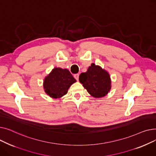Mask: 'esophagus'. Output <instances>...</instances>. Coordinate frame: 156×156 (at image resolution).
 Returning a JSON list of instances; mask_svg holds the SVG:
<instances>
[{
	"mask_svg": "<svg viewBox=\"0 0 156 156\" xmlns=\"http://www.w3.org/2000/svg\"><path fill=\"white\" fill-rule=\"evenodd\" d=\"M74 77H75V78L78 81L79 79V74H75V75H74Z\"/></svg>",
	"mask_w": 156,
	"mask_h": 156,
	"instance_id": "34e87169",
	"label": "esophagus"
}]
</instances>
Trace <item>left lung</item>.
<instances>
[{
  "label": "left lung",
  "mask_w": 156,
  "mask_h": 156,
  "mask_svg": "<svg viewBox=\"0 0 156 156\" xmlns=\"http://www.w3.org/2000/svg\"><path fill=\"white\" fill-rule=\"evenodd\" d=\"M79 80L87 92L95 98L104 97L111 88L109 74L94 63L87 72L80 74Z\"/></svg>",
  "instance_id": "1"
}]
</instances>
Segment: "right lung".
Segmentation results:
<instances>
[{
	"instance_id": "1",
	"label": "right lung",
	"mask_w": 156,
	"mask_h": 156,
	"mask_svg": "<svg viewBox=\"0 0 156 156\" xmlns=\"http://www.w3.org/2000/svg\"><path fill=\"white\" fill-rule=\"evenodd\" d=\"M76 81L68 69L55 68L44 79V91L53 99L61 98L68 93L69 88Z\"/></svg>"
}]
</instances>
